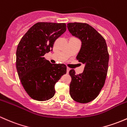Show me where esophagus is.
<instances>
[{
    "label": "esophagus",
    "mask_w": 127,
    "mask_h": 127,
    "mask_svg": "<svg viewBox=\"0 0 127 127\" xmlns=\"http://www.w3.org/2000/svg\"><path fill=\"white\" fill-rule=\"evenodd\" d=\"M69 70H70V68H66V73H67V74H68L69 73Z\"/></svg>",
    "instance_id": "34e87169"
}]
</instances>
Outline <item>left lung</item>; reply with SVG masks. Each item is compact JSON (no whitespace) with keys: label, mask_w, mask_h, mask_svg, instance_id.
I'll use <instances>...</instances> for the list:
<instances>
[{"label":"left lung","mask_w":127,"mask_h":127,"mask_svg":"<svg viewBox=\"0 0 127 127\" xmlns=\"http://www.w3.org/2000/svg\"><path fill=\"white\" fill-rule=\"evenodd\" d=\"M67 28L81 40L76 59L85 64L81 74H76L74 69L69 71V94L76 102L88 103L96 99L105 84L109 61L107 43L101 34L85 23H68Z\"/></svg>","instance_id":"8db88e82"}]
</instances>
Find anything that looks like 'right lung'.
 Returning a JSON list of instances; mask_svg holds the SVG:
<instances>
[{"label":"right lung","instance_id":"right-lung-1","mask_svg":"<svg viewBox=\"0 0 127 127\" xmlns=\"http://www.w3.org/2000/svg\"><path fill=\"white\" fill-rule=\"evenodd\" d=\"M66 30L64 23L38 22L19 43L16 68L22 85L32 99L45 101L52 98L56 83L66 74V65L51 64L43 57L52 51L55 40Z\"/></svg>","mask_w":127,"mask_h":127}]
</instances>
